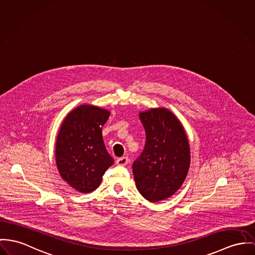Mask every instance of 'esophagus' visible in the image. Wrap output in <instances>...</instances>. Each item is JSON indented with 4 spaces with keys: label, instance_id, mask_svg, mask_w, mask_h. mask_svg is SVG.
I'll list each match as a JSON object with an SVG mask.
<instances>
[{
    "label": "esophagus",
    "instance_id": "34e87169",
    "mask_svg": "<svg viewBox=\"0 0 255 255\" xmlns=\"http://www.w3.org/2000/svg\"><path fill=\"white\" fill-rule=\"evenodd\" d=\"M128 162H129V159L126 156L120 157L117 160V163L119 166H125L128 164Z\"/></svg>",
    "mask_w": 255,
    "mask_h": 255
}]
</instances>
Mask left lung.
I'll return each instance as SVG.
<instances>
[{
	"mask_svg": "<svg viewBox=\"0 0 255 255\" xmlns=\"http://www.w3.org/2000/svg\"><path fill=\"white\" fill-rule=\"evenodd\" d=\"M145 131V144L133 163L138 192L150 202L174 195L187 176L190 148L183 126L164 108L139 113Z\"/></svg>",
	"mask_w": 255,
	"mask_h": 255,
	"instance_id": "obj_1",
	"label": "left lung"
}]
</instances>
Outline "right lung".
<instances>
[{
	"label": "right lung",
	"instance_id": "add662e5",
	"mask_svg": "<svg viewBox=\"0 0 255 255\" xmlns=\"http://www.w3.org/2000/svg\"><path fill=\"white\" fill-rule=\"evenodd\" d=\"M109 118L107 110L82 105L72 111L61 125L55 149L59 174L81 193L94 191L115 163L102 137V127Z\"/></svg>",
	"mask_w": 255,
	"mask_h": 255
}]
</instances>
